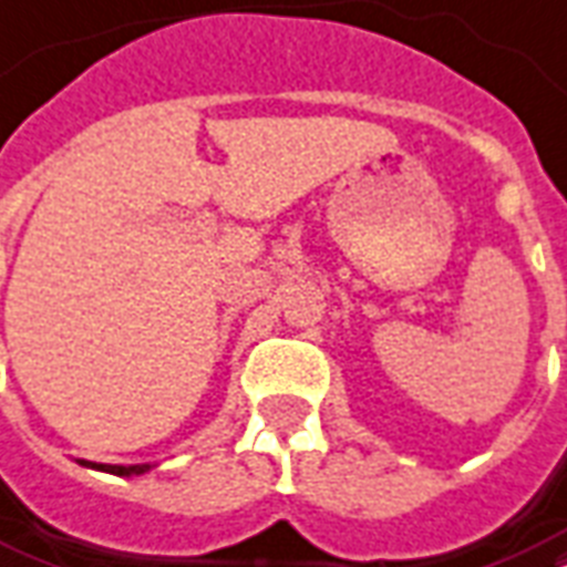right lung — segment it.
Here are the masks:
<instances>
[{
	"mask_svg": "<svg viewBox=\"0 0 567 567\" xmlns=\"http://www.w3.org/2000/svg\"><path fill=\"white\" fill-rule=\"evenodd\" d=\"M82 466H92V470H103V473H112V475H142L148 473L151 464H130V466H121V464H92V461H80Z\"/></svg>",
	"mask_w": 567,
	"mask_h": 567,
	"instance_id": "obj_1",
	"label": "right lung"
}]
</instances>
